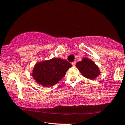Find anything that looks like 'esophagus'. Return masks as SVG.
<instances>
[{
	"instance_id": "34e87169",
	"label": "esophagus",
	"mask_w": 125,
	"mask_h": 125,
	"mask_svg": "<svg viewBox=\"0 0 125 125\" xmlns=\"http://www.w3.org/2000/svg\"><path fill=\"white\" fill-rule=\"evenodd\" d=\"M72 65L73 66H75V65H76V62H73L72 63Z\"/></svg>"
}]
</instances>
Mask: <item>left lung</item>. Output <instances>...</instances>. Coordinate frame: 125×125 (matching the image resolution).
I'll list each match as a JSON object with an SVG mask.
<instances>
[{
    "instance_id": "left-lung-1",
    "label": "left lung",
    "mask_w": 125,
    "mask_h": 125,
    "mask_svg": "<svg viewBox=\"0 0 125 125\" xmlns=\"http://www.w3.org/2000/svg\"><path fill=\"white\" fill-rule=\"evenodd\" d=\"M76 67L84 77L89 79H95L100 74L98 66L87 57H84L81 61L76 63Z\"/></svg>"
}]
</instances>
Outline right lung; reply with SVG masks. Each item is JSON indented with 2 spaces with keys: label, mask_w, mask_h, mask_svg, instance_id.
<instances>
[{
  "label": "right lung",
  "mask_w": 125,
  "mask_h": 125,
  "mask_svg": "<svg viewBox=\"0 0 125 125\" xmlns=\"http://www.w3.org/2000/svg\"><path fill=\"white\" fill-rule=\"evenodd\" d=\"M71 67V64L67 60L52 58L37 63L32 70V76L39 85L52 87L65 76L66 71Z\"/></svg>",
  "instance_id": "right-lung-1"
}]
</instances>
